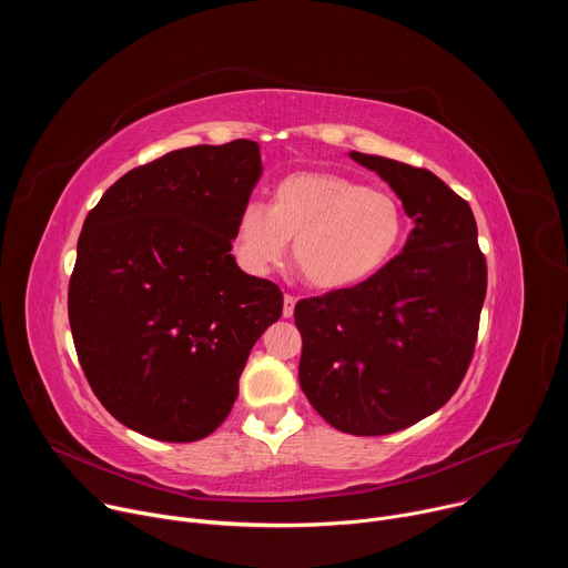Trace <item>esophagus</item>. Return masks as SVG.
I'll return each instance as SVG.
<instances>
[{
	"mask_svg": "<svg viewBox=\"0 0 568 568\" xmlns=\"http://www.w3.org/2000/svg\"><path fill=\"white\" fill-rule=\"evenodd\" d=\"M294 305H296V298L292 294H285L283 296V316L290 318L294 314Z\"/></svg>",
	"mask_w": 568,
	"mask_h": 568,
	"instance_id": "34e87169",
	"label": "esophagus"
}]
</instances>
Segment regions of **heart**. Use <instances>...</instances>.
<instances>
[{
  "label": "heart",
  "instance_id": "1",
  "mask_svg": "<svg viewBox=\"0 0 568 568\" xmlns=\"http://www.w3.org/2000/svg\"><path fill=\"white\" fill-rule=\"evenodd\" d=\"M407 231L395 195L337 173L301 171L283 178L272 204L250 202L235 222V252L247 272L281 265L294 240V265L321 292L357 287L397 254Z\"/></svg>",
  "mask_w": 568,
  "mask_h": 568
}]
</instances>
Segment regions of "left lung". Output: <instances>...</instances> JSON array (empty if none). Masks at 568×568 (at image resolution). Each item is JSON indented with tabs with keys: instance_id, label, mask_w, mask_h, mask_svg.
Masks as SVG:
<instances>
[{
	"instance_id": "8db88e82",
	"label": "left lung",
	"mask_w": 568,
	"mask_h": 568,
	"mask_svg": "<svg viewBox=\"0 0 568 568\" xmlns=\"http://www.w3.org/2000/svg\"><path fill=\"white\" fill-rule=\"evenodd\" d=\"M351 156L395 191L414 229L371 281L296 303L298 382L335 429L384 436L432 416L460 386L488 265L469 204L440 178L377 154Z\"/></svg>"
}]
</instances>
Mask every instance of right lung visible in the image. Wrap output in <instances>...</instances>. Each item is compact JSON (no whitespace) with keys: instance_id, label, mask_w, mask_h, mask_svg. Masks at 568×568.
I'll use <instances>...</instances> for the list:
<instances>
[{"instance_id":"obj_1","label":"right lung","mask_w":568,"mask_h":568,"mask_svg":"<svg viewBox=\"0 0 568 568\" xmlns=\"http://www.w3.org/2000/svg\"><path fill=\"white\" fill-rule=\"evenodd\" d=\"M261 173L250 139L173 150L125 173L85 217L67 301L73 346L103 407L148 438L213 434L281 318L278 285L231 256Z\"/></svg>"}]
</instances>
